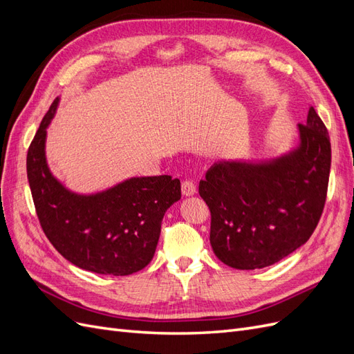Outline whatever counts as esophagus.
<instances>
[{"label":"esophagus","mask_w":354,"mask_h":354,"mask_svg":"<svg viewBox=\"0 0 354 354\" xmlns=\"http://www.w3.org/2000/svg\"><path fill=\"white\" fill-rule=\"evenodd\" d=\"M181 192H183V195H185V196H192V195H195V194H196V186H195L194 181L185 180L183 183H181Z\"/></svg>","instance_id":"esophagus-1"}]
</instances>
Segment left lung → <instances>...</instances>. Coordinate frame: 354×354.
Returning a JSON list of instances; mask_svg holds the SVG:
<instances>
[{
	"mask_svg": "<svg viewBox=\"0 0 354 354\" xmlns=\"http://www.w3.org/2000/svg\"><path fill=\"white\" fill-rule=\"evenodd\" d=\"M298 146L269 160H218L201 180L211 211L209 242L239 270L272 266L304 245L326 201L330 142L313 106L298 124Z\"/></svg>",
	"mask_w": 354,
	"mask_h": 354,
	"instance_id": "8db88e82",
	"label": "left lung"
}]
</instances>
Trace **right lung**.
I'll list each match as a JSON object with an SVG mask.
<instances>
[{
	"mask_svg": "<svg viewBox=\"0 0 354 354\" xmlns=\"http://www.w3.org/2000/svg\"><path fill=\"white\" fill-rule=\"evenodd\" d=\"M59 97L32 140L26 171L41 227L53 246L80 269L133 274L151 263L167 209L181 198L178 178L131 177L97 194H75L51 174L47 128Z\"/></svg>",
	"mask_w": 354,
	"mask_h": 354,
	"instance_id": "add662e5",
	"label": "right lung"
}]
</instances>
